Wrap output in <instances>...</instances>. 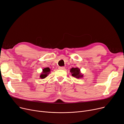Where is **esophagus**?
I'll return each instance as SVG.
<instances>
[{"instance_id":"1","label":"esophagus","mask_w":124,"mask_h":124,"mask_svg":"<svg viewBox=\"0 0 124 124\" xmlns=\"http://www.w3.org/2000/svg\"><path fill=\"white\" fill-rule=\"evenodd\" d=\"M59 69H62V70H63V69H65V67H59Z\"/></svg>"}]
</instances>
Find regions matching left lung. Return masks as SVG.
I'll list each match as a JSON object with an SVG mask.
<instances>
[{
  "instance_id": "1",
  "label": "left lung",
  "mask_w": 124,
  "mask_h": 124,
  "mask_svg": "<svg viewBox=\"0 0 124 124\" xmlns=\"http://www.w3.org/2000/svg\"><path fill=\"white\" fill-rule=\"evenodd\" d=\"M70 72L72 73V76L76 78H83V75L80 73V69L78 68L73 67L70 69Z\"/></svg>"
}]
</instances>
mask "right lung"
<instances>
[{
  "label": "right lung",
  "mask_w": 124,
  "mask_h": 124,
  "mask_svg": "<svg viewBox=\"0 0 124 124\" xmlns=\"http://www.w3.org/2000/svg\"><path fill=\"white\" fill-rule=\"evenodd\" d=\"M50 71H51V69H50L49 67H46L44 69H43L42 72L40 75V78L41 79L45 78L47 76L48 74L50 73Z\"/></svg>",
  "instance_id": "1"
}]
</instances>
